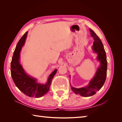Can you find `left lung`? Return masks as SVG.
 I'll return each instance as SVG.
<instances>
[{
  "mask_svg": "<svg viewBox=\"0 0 122 122\" xmlns=\"http://www.w3.org/2000/svg\"><path fill=\"white\" fill-rule=\"evenodd\" d=\"M91 35L94 39L93 49L98 53L97 59L101 62L100 67L99 68L94 78L91 80L88 86L86 87L76 88L71 87L72 90L76 94L82 97H90L95 95L101 89L104 84L107 75V62L104 47L101 41L98 36L90 29Z\"/></svg>",
  "mask_w": 122,
  "mask_h": 122,
  "instance_id": "left-lung-1",
  "label": "left lung"
}]
</instances>
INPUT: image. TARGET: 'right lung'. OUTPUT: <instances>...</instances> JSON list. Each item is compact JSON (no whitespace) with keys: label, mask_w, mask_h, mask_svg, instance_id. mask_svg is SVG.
<instances>
[{"label":"right lung","mask_w":122,"mask_h":122,"mask_svg":"<svg viewBox=\"0 0 122 122\" xmlns=\"http://www.w3.org/2000/svg\"><path fill=\"white\" fill-rule=\"evenodd\" d=\"M27 32H26L17 44L10 64L11 75L16 86L28 97L40 98L46 94L49 90L52 79L57 70L51 74L46 84L37 83L36 80L27 75L19 63L20 52L24 45Z\"/></svg>","instance_id":"add662e5"}]
</instances>
